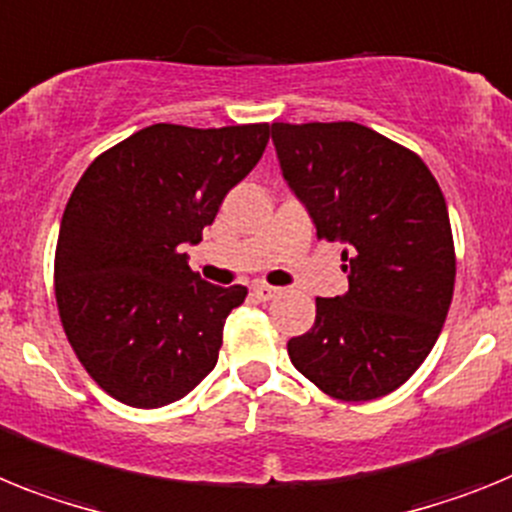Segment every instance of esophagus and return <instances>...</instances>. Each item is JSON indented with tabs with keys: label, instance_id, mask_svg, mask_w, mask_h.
Listing matches in <instances>:
<instances>
[{
	"label": "esophagus",
	"instance_id": "esophagus-1",
	"mask_svg": "<svg viewBox=\"0 0 512 512\" xmlns=\"http://www.w3.org/2000/svg\"><path fill=\"white\" fill-rule=\"evenodd\" d=\"M252 293H255L260 301H270V299H275L278 293H281V288L268 286V283H255V286H252Z\"/></svg>",
	"mask_w": 512,
	"mask_h": 512
}]
</instances>
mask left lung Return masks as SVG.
<instances>
[{"label": "left lung", "mask_w": 512, "mask_h": 512, "mask_svg": "<svg viewBox=\"0 0 512 512\" xmlns=\"http://www.w3.org/2000/svg\"><path fill=\"white\" fill-rule=\"evenodd\" d=\"M273 144L317 237L345 244L350 286L317 299L291 363L342 402L384 397L428 358L451 306L446 198L415 151L361 123H273Z\"/></svg>", "instance_id": "8db88e82"}]
</instances>
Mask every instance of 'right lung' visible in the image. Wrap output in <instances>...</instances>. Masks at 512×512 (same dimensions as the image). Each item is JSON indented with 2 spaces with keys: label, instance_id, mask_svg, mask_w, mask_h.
Wrapping results in <instances>:
<instances>
[{
  "label": "right lung",
  "instance_id": "right-lung-1",
  "mask_svg": "<svg viewBox=\"0 0 512 512\" xmlns=\"http://www.w3.org/2000/svg\"><path fill=\"white\" fill-rule=\"evenodd\" d=\"M268 139V123H157L77 182L56 244V304L79 363L118 402H177L219 361L224 322L247 288L206 283L180 247L201 242Z\"/></svg>",
  "mask_w": 512,
  "mask_h": 512
}]
</instances>
